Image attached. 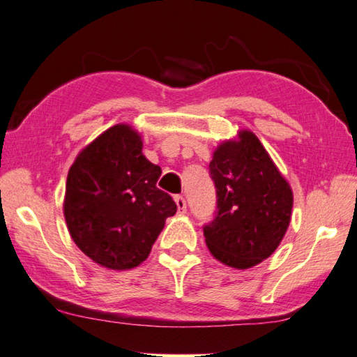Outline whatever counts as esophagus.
<instances>
[{
	"label": "esophagus",
	"instance_id": "1",
	"mask_svg": "<svg viewBox=\"0 0 357 357\" xmlns=\"http://www.w3.org/2000/svg\"><path fill=\"white\" fill-rule=\"evenodd\" d=\"M174 200H176V204H177L178 213L180 214L186 213V200H185V197L183 196H176V197H174Z\"/></svg>",
	"mask_w": 357,
	"mask_h": 357
}]
</instances>
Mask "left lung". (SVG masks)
Listing matches in <instances>:
<instances>
[{"label":"left lung","instance_id":"8db88e82","mask_svg":"<svg viewBox=\"0 0 357 357\" xmlns=\"http://www.w3.org/2000/svg\"><path fill=\"white\" fill-rule=\"evenodd\" d=\"M210 177L218 202L213 220L204 225L208 248L234 268L259 264L277 250L291 222V186L248 130L214 151Z\"/></svg>","mask_w":357,"mask_h":357}]
</instances>
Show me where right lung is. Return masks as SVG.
Returning <instances> with one entry per match:
<instances>
[{"mask_svg":"<svg viewBox=\"0 0 357 357\" xmlns=\"http://www.w3.org/2000/svg\"><path fill=\"white\" fill-rule=\"evenodd\" d=\"M130 126L105 130L79 153L66 178L63 213L73 241L98 264L127 271L149 257L177 211L157 188L161 167L143 155Z\"/></svg>","mask_w":357,"mask_h":357,"instance_id":"obj_1","label":"right lung"}]
</instances>
